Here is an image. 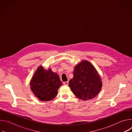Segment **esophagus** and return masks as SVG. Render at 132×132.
I'll use <instances>...</instances> for the list:
<instances>
[{"label":"esophagus","mask_w":132,"mask_h":132,"mask_svg":"<svg viewBox=\"0 0 132 132\" xmlns=\"http://www.w3.org/2000/svg\"><path fill=\"white\" fill-rule=\"evenodd\" d=\"M63 84L64 85H66V86H67L68 85V81H65V82H63Z\"/></svg>","instance_id":"obj_1"}]
</instances>
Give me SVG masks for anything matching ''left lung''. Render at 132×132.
Segmentation results:
<instances>
[{
	"instance_id": "left-lung-1",
	"label": "left lung",
	"mask_w": 132,
	"mask_h": 132,
	"mask_svg": "<svg viewBox=\"0 0 132 132\" xmlns=\"http://www.w3.org/2000/svg\"><path fill=\"white\" fill-rule=\"evenodd\" d=\"M73 77L69 81L73 93L81 100L95 98L102 86L97 70L90 62L82 61L74 68Z\"/></svg>"
}]
</instances>
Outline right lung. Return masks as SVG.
Wrapping results in <instances>:
<instances>
[{"instance_id": "right-lung-1", "label": "right lung", "mask_w": 132, "mask_h": 132, "mask_svg": "<svg viewBox=\"0 0 132 132\" xmlns=\"http://www.w3.org/2000/svg\"><path fill=\"white\" fill-rule=\"evenodd\" d=\"M63 85L57 73L51 69L46 70L42 66L37 68L33 76L30 88L34 95L42 101L54 99L58 94V89Z\"/></svg>"}]
</instances>
